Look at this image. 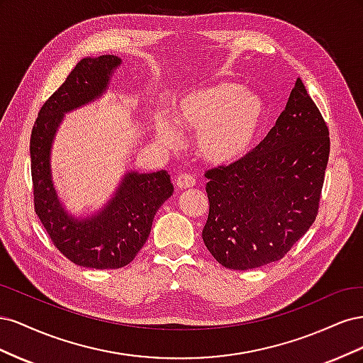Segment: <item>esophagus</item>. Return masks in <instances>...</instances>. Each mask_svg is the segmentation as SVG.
Masks as SVG:
<instances>
[{
  "label": "esophagus",
  "instance_id": "34e87169",
  "mask_svg": "<svg viewBox=\"0 0 363 363\" xmlns=\"http://www.w3.org/2000/svg\"><path fill=\"white\" fill-rule=\"evenodd\" d=\"M175 183H177V188L188 189V188H192V186H195V179L192 177V175L182 174V175H179V179Z\"/></svg>",
  "mask_w": 363,
  "mask_h": 363
}]
</instances>
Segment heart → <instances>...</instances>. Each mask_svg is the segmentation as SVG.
<instances>
[{"label": "heart", "mask_w": 363, "mask_h": 363, "mask_svg": "<svg viewBox=\"0 0 363 363\" xmlns=\"http://www.w3.org/2000/svg\"><path fill=\"white\" fill-rule=\"evenodd\" d=\"M267 118L262 98L235 82H218L186 92L172 116L157 112L155 130L160 144L177 145L179 130L194 131L199 156L212 164L235 163L255 145ZM178 124L175 125L174 123Z\"/></svg>", "instance_id": "heart-1"}]
</instances>
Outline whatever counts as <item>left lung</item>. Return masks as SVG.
<instances>
[{"label":"left lung","mask_w":363,"mask_h":363,"mask_svg":"<svg viewBox=\"0 0 363 363\" xmlns=\"http://www.w3.org/2000/svg\"><path fill=\"white\" fill-rule=\"evenodd\" d=\"M328 152V128L296 79L267 138L240 160L206 172L203 240L211 255L240 271L280 260L315 221Z\"/></svg>","instance_id":"obj_1"}]
</instances>
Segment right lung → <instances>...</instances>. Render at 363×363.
Masks as SVG:
<instances>
[{
	"label": "right lung",
	"mask_w": 363,
	"mask_h": 363,
	"mask_svg": "<svg viewBox=\"0 0 363 363\" xmlns=\"http://www.w3.org/2000/svg\"><path fill=\"white\" fill-rule=\"evenodd\" d=\"M121 63L123 59L112 54L82 59L42 106L30 139L35 211L62 255L84 268L128 265L147 242L160 206L174 192L164 169L127 171L104 206L89 215H74L54 186L51 150L65 115L100 100Z\"/></svg>",
	"instance_id": "obj_1"
}]
</instances>
